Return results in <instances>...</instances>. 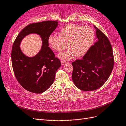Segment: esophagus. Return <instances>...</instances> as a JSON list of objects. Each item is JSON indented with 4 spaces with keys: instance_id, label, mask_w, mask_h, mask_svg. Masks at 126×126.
<instances>
[{
    "instance_id": "1",
    "label": "esophagus",
    "mask_w": 126,
    "mask_h": 126,
    "mask_svg": "<svg viewBox=\"0 0 126 126\" xmlns=\"http://www.w3.org/2000/svg\"><path fill=\"white\" fill-rule=\"evenodd\" d=\"M61 63L62 65H64L66 63V62H65V61H61Z\"/></svg>"
}]
</instances>
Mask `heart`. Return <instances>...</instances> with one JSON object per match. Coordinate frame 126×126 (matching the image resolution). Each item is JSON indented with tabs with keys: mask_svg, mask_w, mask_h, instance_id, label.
<instances>
[{
	"mask_svg": "<svg viewBox=\"0 0 126 126\" xmlns=\"http://www.w3.org/2000/svg\"><path fill=\"white\" fill-rule=\"evenodd\" d=\"M59 36L50 35L48 38L49 46L54 50L61 52L67 47L69 49L58 55L62 60H69L76 55L81 57L91 47L94 32L88 26L75 24H67L59 32Z\"/></svg>",
	"mask_w": 126,
	"mask_h": 126,
	"instance_id": "1",
	"label": "heart"
}]
</instances>
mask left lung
<instances>
[{
    "mask_svg": "<svg viewBox=\"0 0 126 126\" xmlns=\"http://www.w3.org/2000/svg\"><path fill=\"white\" fill-rule=\"evenodd\" d=\"M97 42L92 46L81 60L72 63V80L82 91H93L103 86L114 67L113 49L104 34L94 25Z\"/></svg>",
    "mask_w": 126,
    "mask_h": 126,
    "instance_id": "left-lung-1",
    "label": "left lung"
}]
</instances>
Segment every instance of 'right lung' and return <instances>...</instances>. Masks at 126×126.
<instances>
[{"label": "right lung", "mask_w": 126, "mask_h": 126, "mask_svg": "<svg viewBox=\"0 0 126 126\" xmlns=\"http://www.w3.org/2000/svg\"><path fill=\"white\" fill-rule=\"evenodd\" d=\"M58 25L57 21L32 23L20 32L13 44L11 61L14 73L20 84L30 92L41 94L47 90L53 84L56 72L61 66L48 43V37ZM31 33L39 34L43 45L38 54L29 57L22 52L19 46L22 39Z\"/></svg>", "instance_id": "add662e5"}]
</instances>
